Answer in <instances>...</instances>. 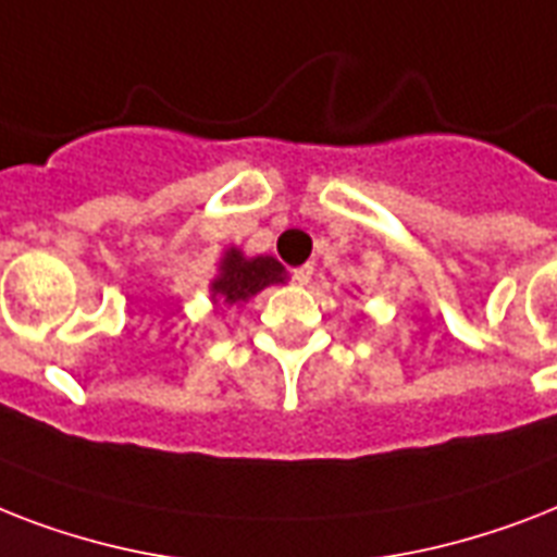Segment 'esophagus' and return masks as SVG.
I'll return each instance as SVG.
<instances>
[{
	"label": "esophagus",
	"instance_id": "obj_1",
	"mask_svg": "<svg viewBox=\"0 0 557 557\" xmlns=\"http://www.w3.org/2000/svg\"><path fill=\"white\" fill-rule=\"evenodd\" d=\"M312 274H314V269H312V265H309V262H306V265H300V269L292 271V277H295L297 286H309V280H312Z\"/></svg>",
	"mask_w": 557,
	"mask_h": 557
}]
</instances>
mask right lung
<instances>
[{"instance_id": "add662e5", "label": "right lung", "mask_w": 557, "mask_h": 557, "mask_svg": "<svg viewBox=\"0 0 557 557\" xmlns=\"http://www.w3.org/2000/svg\"><path fill=\"white\" fill-rule=\"evenodd\" d=\"M283 280V265L274 257H253L245 260L243 253L231 248L222 262V274L213 280V297H225V304H236L257 295L271 283Z\"/></svg>"}]
</instances>
